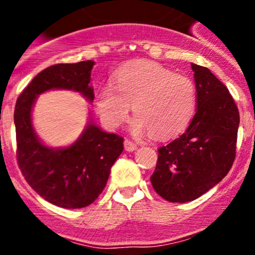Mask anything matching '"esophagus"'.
I'll return each instance as SVG.
<instances>
[{
    "label": "esophagus",
    "instance_id": "obj_1",
    "mask_svg": "<svg viewBox=\"0 0 255 255\" xmlns=\"http://www.w3.org/2000/svg\"><path fill=\"white\" fill-rule=\"evenodd\" d=\"M124 145H125V150L128 151V152H133V151H135L136 148H137L136 144H134L133 141H130V140H128V139L125 140Z\"/></svg>",
    "mask_w": 255,
    "mask_h": 255
}]
</instances>
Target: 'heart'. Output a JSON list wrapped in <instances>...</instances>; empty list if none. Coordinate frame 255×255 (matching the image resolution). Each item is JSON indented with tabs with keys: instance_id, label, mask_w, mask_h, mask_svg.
I'll return each mask as SVG.
<instances>
[{
	"instance_id": "b5f03b06",
	"label": "heart",
	"mask_w": 255,
	"mask_h": 255,
	"mask_svg": "<svg viewBox=\"0 0 255 255\" xmlns=\"http://www.w3.org/2000/svg\"><path fill=\"white\" fill-rule=\"evenodd\" d=\"M97 110L105 125L119 127L127 119L130 105L135 119L134 134L152 131L156 137L177 135L193 119L197 105L195 86L189 78L175 74L153 62H134L114 75L96 98Z\"/></svg>"
}]
</instances>
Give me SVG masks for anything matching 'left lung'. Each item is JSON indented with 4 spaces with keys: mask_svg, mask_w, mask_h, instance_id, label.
I'll return each mask as SVG.
<instances>
[{
    "mask_svg": "<svg viewBox=\"0 0 255 255\" xmlns=\"http://www.w3.org/2000/svg\"><path fill=\"white\" fill-rule=\"evenodd\" d=\"M197 113L186 131L158 150L153 189L170 203L198 199L221 182L236 154L239 109L225 85L206 67L191 63Z\"/></svg>",
    "mask_w": 255,
    "mask_h": 255,
    "instance_id": "1",
    "label": "left lung"
}]
</instances>
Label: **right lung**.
Returning <instances> with one entry per match:
<instances>
[{
  "label": "right lung",
  "instance_id": "right-lung-1",
  "mask_svg": "<svg viewBox=\"0 0 255 255\" xmlns=\"http://www.w3.org/2000/svg\"><path fill=\"white\" fill-rule=\"evenodd\" d=\"M93 66V61H81L48 67L22 91L14 110L20 170L40 197L64 209L89 206L103 192L111 166L124 151V137L102 130L90 119L77 141L49 147L34 131L32 109L38 96L49 90H72L92 102Z\"/></svg>",
  "mask_w": 255,
  "mask_h": 255
}]
</instances>
